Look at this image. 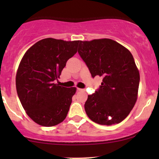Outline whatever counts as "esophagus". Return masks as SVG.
Instances as JSON below:
<instances>
[{
    "instance_id": "obj_1",
    "label": "esophagus",
    "mask_w": 159,
    "mask_h": 159,
    "mask_svg": "<svg viewBox=\"0 0 159 159\" xmlns=\"http://www.w3.org/2000/svg\"><path fill=\"white\" fill-rule=\"evenodd\" d=\"M77 90L80 91V92H84V91H85L84 89H82V88H77Z\"/></svg>"
}]
</instances>
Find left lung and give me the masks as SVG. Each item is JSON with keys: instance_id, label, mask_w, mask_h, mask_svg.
I'll return each mask as SVG.
<instances>
[{"instance_id": "obj_1", "label": "left lung", "mask_w": 159, "mask_h": 159, "mask_svg": "<svg viewBox=\"0 0 159 159\" xmlns=\"http://www.w3.org/2000/svg\"><path fill=\"white\" fill-rule=\"evenodd\" d=\"M78 53L92 77L103 82L89 95L84 110L89 118L102 125L118 124L133 108L138 98L140 74L132 53L111 39L80 41Z\"/></svg>"}]
</instances>
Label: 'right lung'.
<instances>
[{
	"instance_id": "1",
	"label": "right lung",
	"mask_w": 159,
	"mask_h": 159,
	"mask_svg": "<svg viewBox=\"0 0 159 159\" xmlns=\"http://www.w3.org/2000/svg\"><path fill=\"white\" fill-rule=\"evenodd\" d=\"M80 41L43 39L24 55L16 77L19 98L28 116L38 125L52 127L66 117L76 88L55 84Z\"/></svg>"
}]
</instances>
